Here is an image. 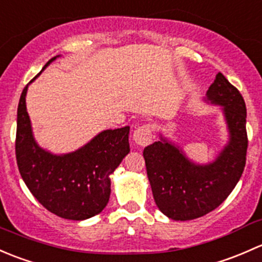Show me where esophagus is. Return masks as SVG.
Returning a JSON list of instances; mask_svg holds the SVG:
<instances>
[{
	"label": "esophagus",
	"mask_w": 262,
	"mask_h": 262,
	"mask_svg": "<svg viewBox=\"0 0 262 262\" xmlns=\"http://www.w3.org/2000/svg\"><path fill=\"white\" fill-rule=\"evenodd\" d=\"M134 142L139 146H146L151 142L152 139V135H151V127L149 125H142L140 127H137L134 132Z\"/></svg>",
	"instance_id": "obj_1"
}]
</instances>
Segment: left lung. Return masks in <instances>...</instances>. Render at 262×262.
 <instances>
[{"label": "left lung", "instance_id": "left-lung-1", "mask_svg": "<svg viewBox=\"0 0 262 262\" xmlns=\"http://www.w3.org/2000/svg\"><path fill=\"white\" fill-rule=\"evenodd\" d=\"M204 101L221 107L227 125L228 141L214 160L194 163L161 134L159 141L144 149L156 206L174 221L195 220L217 208L236 187L246 164V104L241 93L218 73Z\"/></svg>", "mask_w": 262, "mask_h": 262}]
</instances>
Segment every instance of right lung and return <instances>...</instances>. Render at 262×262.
<instances>
[{
    "label": "right lung",
    "instance_id": "add662e5",
    "mask_svg": "<svg viewBox=\"0 0 262 262\" xmlns=\"http://www.w3.org/2000/svg\"><path fill=\"white\" fill-rule=\"evenodd\" d=\"M59 56L51 58L42 71ZM28 87L18 102L16 130V160L26 187L42 207L61 218L83 221L98 214L111 195L110 177L130 152V126L103 130L72 152L53 154L39 146L32 134Z\"/></svg>",
    "mask_w": 262,
    "mask_h": 262
}]
</instances>
